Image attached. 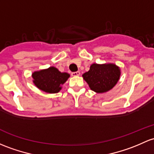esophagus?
I'll list each match as a JSON object with an SVG mask.
<instances>
[{"label":"esophagus","instance_id":"1","mask_svg":"<svg viewBox=\"0 0 154 154\" xmlns=\"http://www.w3.org/2000/svg\"><path fill=\"white\" fill-rule=\"evenodd\" d=\"M80 72H72V75L74 76V77H77V76H80Z\"/></svg>","mask_w":154,"mask_h":154}]
</instances>
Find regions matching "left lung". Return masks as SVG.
<instances>
[{
  "instance_id": "obj_1",
  "label": "left lung",
  "mask_w": 154,
  "mask_h": 154,
  "mask_svg": "<svg viewBox=\"0 0 154 154\" xmlns=\"http://www.w3.org/2000/svg\"><path fill=\"white\" fill-rule=\"evenodd\" d=\"M119 76L120 69L116 65L94 63L82 77L92 91L103 93L111 90L116 85Z\"/></svg>"
}]
</instances>
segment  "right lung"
I'll return each mask as SVG.
<instances>
[{
  "label": "right lung",
  "mask_w": 154,
  "mask_h": 154,
  "mask_svg": "<svg viewBox=\"0 0 154 154\" xmlns=\"http://www.w3.org/2000/svg\"><path fill=\"white\" fill-rule=\"evenodd\" d=\"M69 76L68 73H61L54 67L32 74L34 83L39 89L51 94L59 92L61 85H63Z\"/></svg>",
  "instance_id": "right-lung-1"
}]
</instances>
